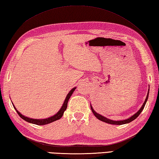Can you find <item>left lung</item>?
I'll return each instance as SVG.
<instances>
[{"label":"left lung","mask_w":159,"mask_h":159,"mask_svg":"<svg viewBox=\"0 0 159 159\" xmlns=\"http://www.w3.org/2000/svg\"><path fill=\"white\" fill-rule=\"evenodd\" d=\"M149 89L148 90V92H147V97H146V99L145 101H144L143 105H142V107H140V109L137 112L135 113L134 115H133V116H130V117L128 118V119H124V120H119V121H115V120H112V119H107L105 117V116H102L101 115H100V114L97 113L95 110H93V108L92 107V105H91V110H92V112L93 113V115H95L97 119H98L99 120H101L103 122H105V123L107 124H114V125H122V124H129L130 123V122H131L132 121L135 120V119L138 117V116L140 115V114L142 112V111L143 110L144 106H145V104L146 102L147 101V99H148V96H149Z\"/></svg>","instance_id":"1"}]
</instances>
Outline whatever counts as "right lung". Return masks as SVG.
Instances as JSON below:
<instances>
[{
    "instance_id": "right-lung-1",
    "label": "right lung",
    "mask_w": 159,
    "mask_h": 159,
    "mask_svg": "<svg viewBox=\"0 0 159 159\" xmlns=\"http://www.w3.org/2000/svg\"><path fill=\"white\" fill-rule=\"evenodd\" d=\"M75 89H76V87L72 88V89L69 91V93L67 94L65 101H64L63 103V105L61 106V109L58 110V112L56 113L54 115H53L52 116H50V117L46 118V119H32V118L27 117V116H25L24 115H21V114L16 109V107H15V105H13V103H12V105H13L14 108H15V110L16 111V112H17V114L19 115V116H20L21 119H23L24 120H25L27 122H29V123L36 124V125H46V124L52 123V122H54L55 121L58 120V119H60L61 117H62L64 112H65L66 110L67 109V106H68V102L69 101V99H70V96H72V94L73 93L74 91L75 90Z\"/></svg>"
}]
</instances>
